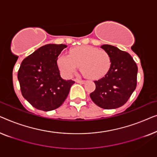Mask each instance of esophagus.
<instances>
[{"instance_id":"34e87169","label":"esophagus","mask_w":157,"mask_h":157,"mask_svg":"<svg viewBox=\"0 0 157 157\" xmlns=\"http://www.w3.org/2000/svg\"><path fill=\"white\" fill-rule=\"evenodd\" d=\"M76 82L78 83H81V84H83V83H85L86 81H83V80H79V79H76Z\"/></svg>"}]
</instances>
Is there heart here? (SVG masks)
I'll list each match as a JSON object with an SVG mask.
<instances>
[{
  "mask_svg": "<svg viewBox=\"0 0 157 157\" xmlns=\"http://www.w3.org/2000/svg\"><path fill=\"white\" fill-rule=\"evenodd\" d=\"M57 63L61 74L65 77L72 76L78 66H80L81 73L86 77L97 79L108 72L111 66V59L104 50L82 46L71 49L69 55H60Z\"/></svg>",
  "mask_w": 157,
  "mask_h": 157,
  "instance_id": "heart-1",
  "label": "heart"
}]
</instances>
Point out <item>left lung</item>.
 <instances>
[{"label":"left lung","instance_id":"left-lung-1","mask_svg":"<svg viewBox=\"0 0 157 157\" xmlns=\"http://www.w3.org/2000/svg\"><path fill=\"white\" fill-rule=\"evenodd\" d=\"M101 48L109 53L111 66L103 78L94 81L96 89L90 97L101 108L117 109L127 101L136 89L138 68L129 53L108 44Z\"/></svg>","mask_w":157,"mask_h":157}]
</instances>
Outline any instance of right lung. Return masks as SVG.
I'll use <instances>...</instances> for the list:
<instances>
[{
    "instance_id": "right-lung-1",
    "label": "right lung",
    "mask_w": 157,
    "mask_h": 157,
    "mask_svg": "<svg viewBox=\"0 0 157 157\" xmlns=\"http://www.w3.org/2000/svg\"><path fill=\"white\" fill-rule=\"evenodd\" d=\"M65 44H46L23 59L18 72L21 94L33 107L48 111L64 102L71 86V80L61 78L58 57L66 48Z\"/></svg>"
}]
</instances>
